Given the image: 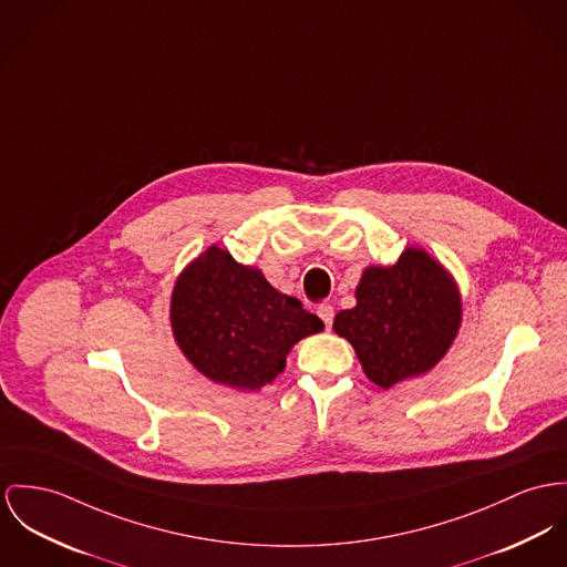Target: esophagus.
<instances>
[{"mask_svg": "<svg viewBox=\"0 0 567 567\" xmlns=\"http://www.w3.org/2000/svg\"><path fill=\"white\" fill-rule=\"evenodd\" d=\"M317 315H319V319L326 323V328H330V326H332V319H334V308H332V306H317Z\"/></svg>", "mask_w": 567, "mask_h": 567, "instance_id": "34e87169", "label": "esophagus"}]
</instances>
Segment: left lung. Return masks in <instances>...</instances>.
Wrapping results in <instances>:
<instances>
[{"label":"left lung","mask_w":567,"mask_h":567,"mask_svg":"<svg viewBox=\"0 0 567 567\" xmlns=\"http://www.w3.org/2000/svg\"><path fill=\"white\" fill-rule=\"evenodd\" d=\"M462 321V300L451 274L421 248H408L391 267H367L355 306L334 317L380 389L434 369Z\"/></svg>","instance_id":"1"}]
</instances>
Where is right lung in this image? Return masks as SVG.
I'll use <instances>...</instances> for the list:
<instances>
[{"instance_id":"right-lung-1","label":"right lung","mask_w":567,"mask_h":567,"mask_svg":"<svg viewBox=\"0 0 567 567\" xmlns=\"http://www.w3.org/2000/svg\"><path fill=\"white\" fill-rule=\"evenodd\" d=\"M171 323L176 346L205 378L239 391L274 382L291 348L323 330L298 298L276 291L261 269L239 265L218 246L181 271Z\"/></svg>"}]
</instances>
